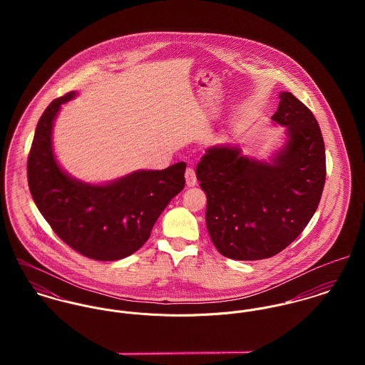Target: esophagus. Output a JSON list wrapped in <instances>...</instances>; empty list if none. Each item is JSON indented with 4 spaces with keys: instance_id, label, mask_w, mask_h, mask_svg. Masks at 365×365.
Returning a JSON list of instances; mask_svg holds the SVG:
<instances>
[{
    "instance_id": "1",
    "label": "esophagus",
    "mask_w": 365,
    "mask_h": 365,
    "mask_svg": "<svg viewBox=\"0 0 365 365\" xmlns=\"http://www.w3.org/2000/svg\"><path fill=\"white\" fill-rule=\"evenodd\" d=\"M185 184H187V187H195L197 185V175H195L194 168H191V167L185 170Z\"/></svg>"
}]
</instances>
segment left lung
Instances as JSON below:
<instances>
[{
	"mask_svg": "<svg viewBox=\"0 0 365 365\" xmlns=\"http://www.w3.org/2000/svg\"><path fill=\"white\" fill-rule=\"evenodd\" d=\"M271 119L287 126L288 136L271 163L226 145L209 148L197 165L208 200L210 240L232 260H262L282 252L304 232L323 192L324 143L311 109L281 93Z\"/></svg>",
	"mask_w": 365,
	"mask_h": 365,
	"instance_id": "obj_1",
	"label": "left lung"
}]
</instances>
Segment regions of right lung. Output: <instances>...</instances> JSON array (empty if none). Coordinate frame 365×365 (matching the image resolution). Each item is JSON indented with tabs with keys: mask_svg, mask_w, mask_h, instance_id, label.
Instances as JSON below:
<instances>
[{
	"mask_svg": "<svg viewBox=\"0 0 365 365\" xmlns=\"http://www.w3.org/2000/svg\"><path fill=\"white\" fill-rule=\"evenodd\" d=\"M74 96L53 100L38 122L28 156L29 190L67 246L93 260H120L148 242L160 213L182 191L185 163L135 171L105 185L71 178L53 155L52 128L60 105Z\"/></svg>",
	"mask_w": 365,
	"mask_h": 365,
	"instance_id": "1",
	"label": "right lung"
}]
</instances>
